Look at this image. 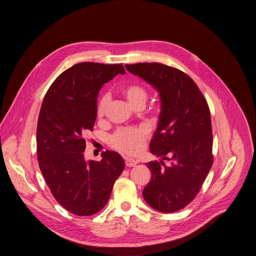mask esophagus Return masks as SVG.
Here are the masks:
<instances>
[{
	"mask_svg": "<svg viewBox=\"0 0 256 256\" xmlns=\"http://www.w3.org/2000/svg\"><path fill=\"white\" fill-rule=\"evenodd\" d=\"M137 163H138V162H137L136 160H133V159H130V158L125 159V164H126L127 167H134Z\"/></svg>",
	"mask_w": 256,
	"mask_h": 256,
	"instance_id": "obj_1",
	"label": "esophagus"
}]
</instances>
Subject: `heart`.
Masks as SVG:
<instances>
[{
    "label": "heart",
    "mask_w": 256,
    "mask_h": 256,
    "mask_svg": "<svg viewBox=\"0 0 256 256\" xmlns=\"http://www.w3.org/2000/svg\"><path fill=\"white\" fill-rule=\"evenodd\" d=\"M122 95L128 100V102L136 108H142L148 100V90L140 84H131L125 86L121 90ZM108 97L106 95L102 96L97 104V116L102 119L106 114L108 108ZM148 131L144 127H132V128H122L116 131L110 135L108 144L114 150L128 154H138L146 142Z\"/></svg>",
    "instance_id": "1"
}]
</instances>
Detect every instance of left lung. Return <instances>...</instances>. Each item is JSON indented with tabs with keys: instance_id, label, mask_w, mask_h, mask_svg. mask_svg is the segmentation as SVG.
<instances>
[{
	"instance_id": "obj_1",
	"label": "left lung",
	"mask_w": 256,
	"mask_h": 256,
	"mask_svg": "<svg viewBox=\"0 0 256 256\" xmlns=\"http://www.w3.org/2000/svg\"><path fill=\"white\" fill-rule=\"evenodd\" d=\"M159 92L161 112L150 144L161 162H148L152 178L146 202L163 213L178 211L199 192L213 164L210 110L202 92L186 72L158 62L126 64ZM167 160V166L162 162Z\"/></svg>"
}]
</instances>
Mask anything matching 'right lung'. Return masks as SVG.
Listing matches in <instances>:
<instances>
[{
	"label": "right lung",
	"instance_id": "add662e5",
	"mask_svg": "<svg viewBox=\"0 0 256 256\" xmlns=\"http://www.w3.org/2000/svg\"><path fill=\"white\" fill-rule=\"evenodd\" d=\"M118 74H125L121 64L72 66L52 83L38 114V166L55 200L76 215L100 211L125 168L122 156L112 150L104 152L100 162L84 158L85 135L96 120L98 92Z\"/></svg>",
	"mask_w": 256,
	"mask_h": 256
}]
</instances>
